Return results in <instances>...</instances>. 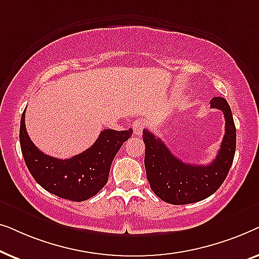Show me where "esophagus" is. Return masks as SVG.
Here are the masks:
<instances>
[{"label": "esophagus", "instance_id": "esophagus-1", "mask_svg": "<svg viewBox=\"0 0 259 259\" xmlns=\"http://www.w3.org/2000/svg\"><path fill=\"white\" fill-rule=\"evenodd\" d=\"M133 130H134V134L138 137H140L143 134V131L145 127H146V121L143 119H138L136 121L133 122Z\"/></svg>", "mask_w": 259, "mask_h": 259}]
</instances>
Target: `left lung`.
<instances>
[{
	"label": "left lung",
	"instance_id": "left-lung-1",
	"mask_svg": "<svg viewBox=\"0 0 259 259\" xmlns=\"http://www.w3.org/2000/svg\"><path fill=\"white\" fill-rule=\"evenodd\" d=\"M211 107L224 113L225 134L213 161L208 165H191L179 160L153 133L145 130V168L153 192L173 205L196 203L217 191L228 176L236 152V126L231 108L224 98L215 97Z\"/></svg>",
	"mask_w": 259,
	"mask_h": 259
}]
</instances>
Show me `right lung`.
<instances>
[{
	"label": "right lung",
	"mask_w": 259,
	"mask_h": 259,
	"mask_svg": "<svg viewBox=\"0 0 259 259\" xmlns=\"http://www.w3.org/2000/svg\"><path fill=\"white\" fill-rule=\"evenodd\" d=\"M24 114L26 111L21 116L20 145L28 169L46 191L72 201L90 199L106 185L113 159L133 133L132 128L104 130L88 150L63 160L35 146L27 133Z\"/></svg>",
	"instance_id": "obj_1"
}]
</instances>
